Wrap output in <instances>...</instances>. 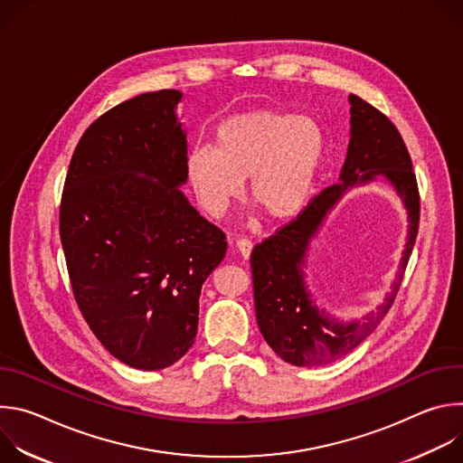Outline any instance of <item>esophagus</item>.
<instances>
[{
    "label": "esophagus",
    "instance_id": "34e87169",
    "mask_svg": "<svg viewBox=\"0 0 463 463\" xmlns=\"http://www.w3.org/2000/svg\"><path fill=\"white\" fill-rule=\"evenodd\" d=\"M236 247H238V252L247 260L250 256V250H252V241L247 240V238H238Z\"/></svg>",
    "mask_w": 463,
    "mask_h": 463
}]
</instances>
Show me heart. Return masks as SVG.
<instances>
[{
	"instance_id": "b5f03b06",
	"label": "heart",
	"mask_w": 463,
	"mask_h": 463,
	"mask_svg": "<svg viewBox=\"0 0 463 463\" xmlns=\"http://www.w3.org/2000/svg\"><path fill=\"white\" fill-rule=\"evenodd\" d=\"M324 156L320 128L306 117L275 109L223 120L214 146L190 148L184 172L200 205L222 216L249 177V200L271 222L297 216L307 203Z\"/></svg>"
}]
</instances>
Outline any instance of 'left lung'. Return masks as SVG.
<instances>
[{
  "label": "left lung",
  "instance_id": "1",
  "mask_svg": "<svg viewBox=\"0 0 463 463\" xmlns=\"http://www.w3.org/2000/svg\"><path fill=\"white\" fill-rule=\"evenodd\" d=\"M350 104L352 139L341 183L318 192L295 220L256 243L250 252L258 327L273 352L295 366H318L352 352L379 326L400 289L399 281L375 314L352 323L329 317L310 302L301 271L305 250L323 216L340 195L350 185L373 180L377 175L386 176L401 194L411 223L401 280L418 236L420 192L402 134L384 113L357 95H350Z\"/></svg>",
  "mask_w": 463,
  "mask_h": 463
}]
</instances>
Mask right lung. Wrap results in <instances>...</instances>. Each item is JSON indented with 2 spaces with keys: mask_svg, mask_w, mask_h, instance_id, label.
I'll use <instances>...</instances> for the list:
<instances>
[{
  "mask_svg": "<svg viewBox=\"0 0 463 463\" xmlns=\"http://www.w3.org/2000/svg\"><path fill=\"white\" fill-rule=\"evenodd\" d=\"M175 90L129 99L80 137L60 202V240L75 300L120 363L163 370L197 334L202 286L227 250L222 229L177 188L186 134Z\"/></svg>",
  "mask_w": 463,
  "mask_h": 463,
  "instance_id": "right-lung-1",
  "label": "right lung"
}]
</instances>
